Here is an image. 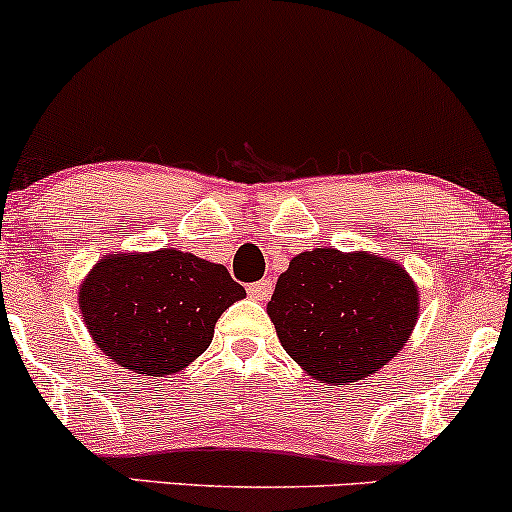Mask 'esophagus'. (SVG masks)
I'll return each instance as SVG.
<instances>
[{"instance_id": "obj_1", "label": "esophagus", "mask_w": 512, "mask_h": 512, "mask_svg": "<svg viewBox=\"0 0 512 512\" xmlns=\"http://www.w3.org/2000/svg\"><path fill=\"white\" fill-rule=\"evenodd\" d=\"M269 293H272V281L269 279L255 281V284L248 286V296L255 298V301H264V298H269Z\"/></svg>"}]
</instances>
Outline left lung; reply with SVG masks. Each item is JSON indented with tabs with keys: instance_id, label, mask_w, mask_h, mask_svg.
Wrapping results in <instances>:
<instances>
[{
	"instance_id": "1",
	"label": "left lung",
	"mask_w": 512,
	"mask_h": 512,
	"mask_svg": "<svg viewBox=\"0 0 512 512\" xmlns=\"http://www.w3.org/2000/svg\"><path fill=\"white\" fill-rule=\"evenodd\" d=\"M267 313L286 354L313 378L356 383L407 344L419 291L399 264L383 257L315 248L293 257Z\"/></svg>"
}]
</instances>
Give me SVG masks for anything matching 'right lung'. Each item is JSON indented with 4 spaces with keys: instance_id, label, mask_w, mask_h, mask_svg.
I'll return each mask as SVG.
<instances>
[{
    "instance_id": "obj_1",
    "label": "right lung",
    "mask_w": 512,
    "mask_h": 512,
    "mask_svg": "<svg viewBox=\"0 0 512 512\" xmlns=\"http://www.w3.org/2000/svg\"><path fill=\"white\" fill-rule=\"evenodd\" d=\"M243 296L223 264L163 248L105 257L81 284L79 308L105 356L163 378L207 351L216 320Z\"/></svg>"
}]
</instances>
